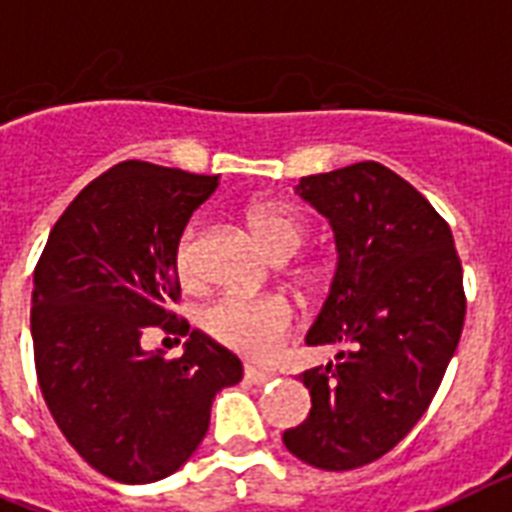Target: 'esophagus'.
<instances>
[{"instance_id":"obj_1","label":"esophagus","mask_w":512,"mask_h":512,"mask_svg":"<svg viewBox=\"0 0 512 512\" xmlns=\"http://www.w3.org/2000/svg\"><path fill=\"white\" fill-rule=\"evenodd\" d=\"M244 378H247L249 384L265 386V384H270L273 378H276V373L263 371V368H255V365H247V368H244Z\"/></svg>"}]
</instances>
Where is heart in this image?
I'll return each instance as SVG.
<instances>
[{"label": "heart", "instance_id": "b5f03b06", "mask_svg": "<svg viewBox=\"0 0 512 512\" xmlns=\"http://www.w3.org/2000/svg\"><path fill=\"white\" fill-rule=\"evenodd\" d=\"M247 223L257 244L273 260L284 263L302 247L307 236L305 220L294 210L276 202H260L247 210ZM199 242V220H191L178 236L173 265L181 281H191L194 276V255ZM294 323L292 305L281 297H228L215 299L213 305L202 313V326L215 342L226 344L228 350L244 355L263 357L276 350L278 342L289 334Z\"/></svg>", "mask_w": 512, "mask_h": 512}]
</instances>
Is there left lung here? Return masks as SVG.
<instances>
[{
  "mask_svg": "<svg viewBox=\"0 0 512 512\" xmlns=\"http://www.w3.org/2000/svg\"><path fill=\"white\" fill-rule=\"evenodd\" d=\"M294 191L336 244L305 342L339 352L299 376L313 407L284 444L313 468L352 471L400 444L434 400L463 331V268L442 215L378 162L305 176Z\"/></svg>",
  "mask_w": 512,
  "mask_h": 512,
  "instance_id": "8db88e82",
  "label": "left lung"
}]
</instances>
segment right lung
Returning <instances> with one entry per match:
<instances>
[{"label": "right lung", "mask_w": 512, "mask_h": 512, "mask_svg": "<svg viewBox=\"0 0 512 512\" xmlns=\"http://www.w3.org/2000/svg\"><path fill=\"white\" fill-rule=\"evenodd\" d=\"M215 189L218 176L120 162L70 202L33 273L44 402L78 455L120 484L176 473L205 439L215 394L242 381L234 352L170 313L178 236ZM155 325L187 336L184 356L140 347Z\"/></svg>", "instance_id": "right-lung-1"}]
</instances>
